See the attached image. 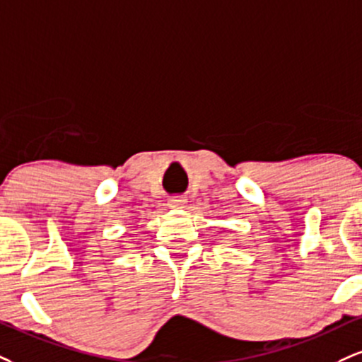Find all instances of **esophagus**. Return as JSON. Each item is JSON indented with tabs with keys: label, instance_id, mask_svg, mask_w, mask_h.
I'll return each mask as SVG.
<instances>
[{
	"label": "esophagus",
	"instance_id": "1",
	"mask_svg": "<svg viewBox=\"0 0 362 362\" xmlns=\"http://www.w3.org/2000/svg\"><path fill=\"white\" fill-rule=\"evenodd\" d=\"M187 200L184 197H172L168 200V206L172 209H185Z\"/></svg>",
	"mask_w": 362,
	"mask_h": 362
}]
</instances>
